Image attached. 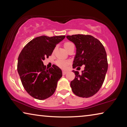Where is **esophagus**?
Returning <instances> with one entry per match:
<instances>
[{"instance_id":"34e87169","label":"esophagus","mask_w":127,"mask_h":127,"mask_svg":"<svg viewBox=\"0 0 127 127\" xmlns=\"http://www.w3.org/2000/svg\"><path fill=\"white\" fill-rule=\"evenodd\" d=\"M66 73H67V72L66 71H64V70H63V71H62V74H63V75L66 74Z\"/></svg>"}]
</instances>
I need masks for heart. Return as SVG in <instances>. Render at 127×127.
Returning a JSON list of instances; mask_svg holds the SVG:
<instances>
[{
	"instance_id": "1",
	"label": "heart",
	"mask_w": 127,
	"mask_h": 127,
	"mask_svg": "<svg viewBox=\"0 0 127 127\" xmlns=\"http://www.w3.org/2000/svg\"><path fill=\"white\" fill-rule=\"evenodd\" d=\"M73 46H74V44H73L72 42H69V41L65 42H64V48H65V49L66 50H68V49H69L71 47ZM55 63L57 64V65L59 67L63 69H65L68 67L69 64V62L64 59H58L56 61Z\"/></svg>"
}]
</instances>
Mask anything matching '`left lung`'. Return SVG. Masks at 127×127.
<instances>
[{
	"label": "left lung",
	"instance_id": "obj_1",
	"mask_svg": "<svg viewBox=\"0 0 127 127\" xmlns=\"http://www.w3.org/2000/svg\"><path fill=\"white\" fill-rule=\"evenodd\" d=\"M66 38L76 47L73 68L85 66L81 74L73 71L76 76L70 82L72 91L79 97H91L99 91L105 80L108 67L106 51L101 42L91 35L78 34Z\"/></svg>",
	"mask_w": 127,
	"mask_h": 127
}]
</instances>
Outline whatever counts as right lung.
<instances>
[{
	"label": "right lung",
	"mask_w": 127,
	"mask_h": 127,
	"mask_svg": "<svg viewBox=\"0 0 127 127\" xmlns=\"http://www.w3.org/2000/svg\"><path fill=\"white\" fill-rule=\"evenodd\" d=\"M65 36L37 37L27 43L18 59L17 70L22 85L32 97L45 100L53 95L62 77V70L54 64L48 69L43 61L52 54L56 45Z\"/></svg>",
	"instance_id": "add662e5"
}]
</instances>
